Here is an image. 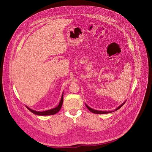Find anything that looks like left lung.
<instances>
[{
	"label": "left lung",
	"instance_id": "1",
	"mask_svg": "<svg viewBox=\"0 0 152 152\" xmlns=\"http://www.w3.org/2000/svg\"><path fill=\"white\" fill-rule=\"evenodd\" d=\"M125 102H126V101H125L123 104H121L120 106H119L117 108L115 109L114 111L117 110H118L119 109L121 108L125 104ZM86 106L87 107V108L89 110V111H91V112H92V113H96V114H105V113H110V112H114L113 110H112V111H109V112H107V111H102V110H95V109L91 108L90 107H89L87 105V104H86Z\"/></svg>",
	"mask_w": 152,
	"mask_h": 152
}]
</instances>
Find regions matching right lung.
I'll use <instances>...</instances> for the list:
<instances>
[{
  "mask_svg": "<svg viewBox=\"0 0 152 152\" xmlns=\"http://www.w3.org/2000/svg\"><path fill=\"white\" fill-rule=\"evenodd\" d=\"M63 93L62 94V96H61V99L60 100V102L59 103V105L55 108L52 109H50L48 110H45V111H43V112H39V111H36L34 110H32L31 109L29 108L28 107H26V108L28 109L30 112H31L32 113L37 115H42V116H45V115H54L56 113H57L61 108L62 105H63Z\"/></svg>",
  "mask_w": 152,
  "mask_h": 152,
  "instance_id": "obj_1",
  "label": "right lung"
}]
</instances>
